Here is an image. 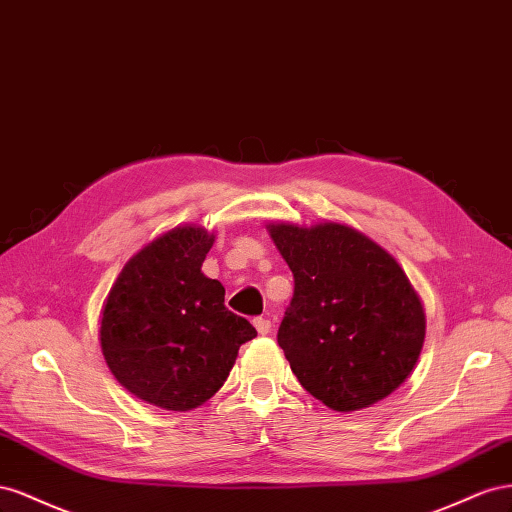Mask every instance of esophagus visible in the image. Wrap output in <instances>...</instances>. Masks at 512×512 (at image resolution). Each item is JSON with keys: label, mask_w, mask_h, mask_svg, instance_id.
Wrapping results in <instances>:
<instances>
[{"label": "esophagus", "mask_w": 512, "mask_h": 512, "mask_svg": "<svg viewBox=\"0 0 512 512\" xmlns=\"http://www.w3.org/2000/svg\"><path fill=\"white\" fill-rule=\"evenodd\" d=\"M253 324H255V328H257L259 334H268V332L272 330V321L266 319V317H255Z\"/></svg>", "instance_id": "34e87169"}]
</instances>
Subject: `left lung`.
I'll return each mask as SVG.
<instances>
[{
  "label": "left lung",
  "mask_w": 512,
  "mask_h": 512,
  "mask_svg": "<svg viewBox=\"0 0 512 512\" xmlns=\"http://www.w3.org/2000/svg\"><path fill=\"white\" fill-rule=\"evenodd\" d=\"M268 231L294 274L276 339L302 388L337 412L386 399L414 371L427 328L397 259L339 223Z\"/></svg>",
  "instance_id": "left-lung-1"
}]
</instances>
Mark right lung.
<instances>
[{
  "mask_svg": "<svg viewBox=\"0 0 512 512\" xmlns=\"http://www.w3.org/2000/svg\"><path fill=\"white\" fill-rule=\"evenodd\" d=\"M212 244L203 227L163 233L126 261L102 304L107 367L135 397L171 412L214 397L240 345L257 337L225 306V287L201 272Z\"/></svg>",
  "mask_w": 512,
  "mask_h": 512,
  "instance_id": "1",
  "label": "right lung"
}]
</instances>
